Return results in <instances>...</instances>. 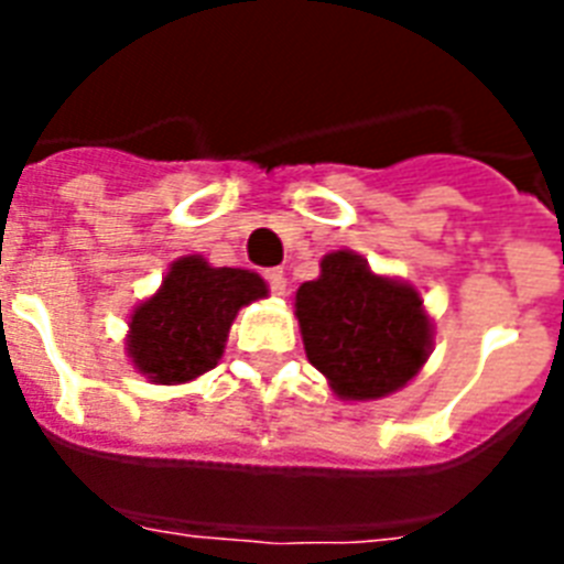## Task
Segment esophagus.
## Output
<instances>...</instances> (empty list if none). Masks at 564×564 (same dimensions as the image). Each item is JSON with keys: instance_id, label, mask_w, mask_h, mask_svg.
<instances>
[{"instance_id": "1", "label": "esophagus", "mask_w": 564, "mask_h": 564, "mask_svg": "<svg viewBox=\"0 0 564 564\" xmlns=\"http://www.w3.org/2000/svg\"><path fill=\"white\" fill-rule=\"evenodd\" d=\"M265 281H269V290H272L274 295H283V292H286V274H283V269H269V272H265Z\"/></svg>"}]
</instances>
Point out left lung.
<instances>
[{"label": "left lung", "mask_w": 564, "mask_h": 564, "mask_svg": "<svg viewBox=\"0 0 564 564\" xmlns=\"http://www.w3.org/2000/svg\"><path fill=\"white\" fill-rule=\"evenodd\" d=\"M307 360L345 401H375L419 375L433 327L410 283L383 278L354 251L322 260L316 281L295 292Z\"/></svg>", "instance_id": "left-lung-1"}]
</instances>
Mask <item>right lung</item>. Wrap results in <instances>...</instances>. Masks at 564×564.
I'll return each mask as SVG.
<instances>
[{
	"instance_id": "obj_1",
	"label": "right lung",
	"mask_w": 564,
	"mask_h": 564,
	"mask_svg": "<svg viewBox=\"0 0 564 564\" xmlns=\"http://www.w3.org/2000/svg\"><path fill=\"white\" fill-rule=\"evenodd\" d=\"M265 283L248 269L210 265L204 257H181L161 290L128 322V357L152 383H187L219 362L239 307L265 299Z\"/></svg>"
}]
</instances>
